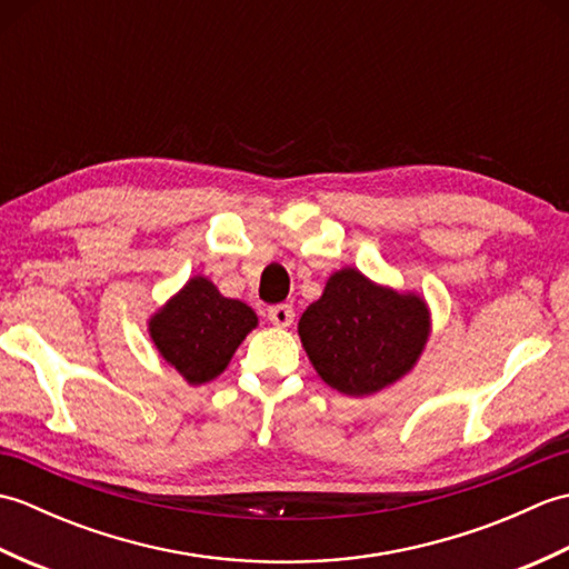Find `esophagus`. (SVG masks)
<instances>
[{"label": "esophagus", "instance_id": "obj_1", "mask_svg": "<svg viewBox=\"0 0 569 569\" xmlns=\"http://www.w3.org/2000/svg\"><path fill=\"white\" fill-rule=\"evenodd\" d=\"M293 318H296V310L293 306H273L269 308V320L276 325V328H291L293 325Z\"/></svg>", "mask_w": 569, "mask_h": 569}]
</instances>
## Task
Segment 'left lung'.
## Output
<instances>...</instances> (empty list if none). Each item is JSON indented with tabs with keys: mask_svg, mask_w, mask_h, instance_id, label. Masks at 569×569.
<instances>
[{
	"mask_svg": "<svg viewBox=\"0 0 569 569\" xmlns=\"http://www.w3.org/2000/svg\"><path fill=\"white\" fill-rule=\"evenodd\" d=\"M298 335L318 377L345 396H371L416 367L430 337V310L347 266L300 316Z\"/></svg>",
	"mask_w": 569,
	"mask_h": 569,
	"instance_id": "obj_1",
	"label": "left lung"
}]
</instances>
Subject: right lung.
<instances>
[{
  "mask_svg": "<svg viewBox=\"0 0 569 569\" xmlns=\"http://www.w3.org/2000/svg\"><path fill=\"white\" fill-rule=\"evenodd\" d=\"M259 318L247 303L224 298L204 276H192L149 320L159 355L190 386L220 377Z\"/></svg>",
  "mask_w": 569,
  "mask_h": 569,
  "instance_id": "add662e5",
  "label": "right lung"
}]
</instances>
